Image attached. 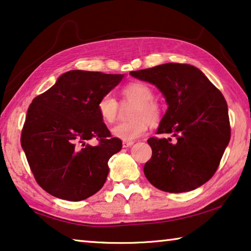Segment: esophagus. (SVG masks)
Masks as SVG:
<instances>
[{"mask_svg": "<svg viewBox=\"0 0 251 251\" xmlns=\"http://www.w3.org/2000/svg\"><path fill=\"white\" fill-rule=\"evenodd\" d=\"M134 144V142H123V148H130Z\"/></svg>", "mask_w": 251, "mask_h": 251, "instance_id": "34e87169", "label": "esophagus"}]
</instances>
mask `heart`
I'll return each mask as SVG.
<instances>
[{
  "label": "heart",
  "instance_id": "obj_1",
  "mask_svg": "<svg viewBox=\"0 0 251 251\" xmlns=\"http://www.w3.org/2000/svg\"><path fill=\"white\" fill-rule=\"evenodd\" d=\"M123 99L136 104L132 110V121L119 123L111 128V134L116 138L133 142L144 136L149 129V122L156 124L161 117L160 106L154 101V91L143 82H134L127 84L122 90ZM97 109L100 118L107 124L116 121L118 114V102L113 95L107 93L99 99Z\"/></svg>",
  "mask_w": 251,
  "mask_h": 251
}]
</instances>
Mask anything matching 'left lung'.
I'll list each match as a JSON object with an SVG mask.
<instances>
[{"instance_id":"8db88e82","label":"left lung","mask_w":251,"mask_h":251,"mask_svg":"<svg viewBox=\"0 0 251 251\" xmlns=\"http://www.w3.org/2000/svg\"><path fill=\"white\" fill-rule=\"evenodd\" d=\"M133 77L160 90L168 104L156 134L177 138L150 137L152 156L144 166L151 184L168 193L190 192L215 174L230 142L226 99L205 74L189 64L167 63L132 71Z\"/></svg>"}]
</instances>
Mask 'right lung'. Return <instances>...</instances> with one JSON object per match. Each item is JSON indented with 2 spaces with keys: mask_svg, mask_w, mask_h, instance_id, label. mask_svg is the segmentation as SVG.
<instances>
[{
  "mask_svg": "<svg viewBox=\"0 0 251 251\" xmlns=\"http://www.w3.org/2000/svg\"><path fill=\"white\" fill-rule=\"evenodd\" d=\"M124 74L73 70L57 78L30 104L21 133L37 182L50 195L78 201L106 182L108 161L122 150L97 109L99 99L121 83ZM91 138L100 144L86 143Z\"/></svg>",
  "mask_w": 251,
  "mask_h": 251,
  "instance_id": "obj_1",
  "label": "right lung"
}]
</instances>
